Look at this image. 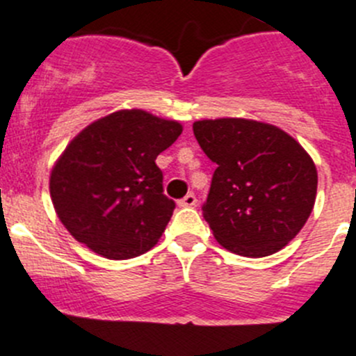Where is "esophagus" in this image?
<instances>
[{
	"label": "esophagus",
	"mask_w": 356,
	"mask_h": 356,
	"mask_svg": "<svg viewBox=\"0 0 356 356\" xmlns=\"http://www.w3.org/2000/svg\"><path fill=\"white\" fill-rule=\"evenodd\" d=\"M179 205H181V207H193V205H197V197H195L193 193L186 195L184 198L179 200Z\"/></svg>",
	"instance_id": "esophagus-1"
}]
</instances>
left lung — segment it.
<instances>
[{
	"label": "left lung",
	"instance_id": "1",
	"mask_svg": "<svg viewBox=\"0 0 356 356\" xmlns=\"http://www.w3.org/2000/svg\"><path fill=\"white\" fill-rule=\"evenodd\" d=\"M193 131L218 165L204 205L216 241L235 254L261 258L297 237L316 202L309 152L284 129L254 119H202Z\"/></svg>",
	"mask_w": 356,
	"mask_h": 356
}]
</instances>
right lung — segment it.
<instances>
[{"instance_id": "right-lung-1", "label": "right lung", "mask_w": 356, "mask_h": 356, "mask_svg": "<svg viewBox=\"0 0 356 356\" xmlns=\"http://www.w3.org/2000/svg\"><path fill=\"white\" fill-rule=\"evenodd\" d=\"M182 124L142 108H122L86 126L49 177L59 221L75 241L108 260L140 257L158 244L175 204L163 195L159 152Z\"/></svg>"}]
</instances>
